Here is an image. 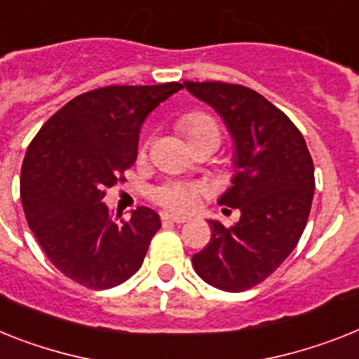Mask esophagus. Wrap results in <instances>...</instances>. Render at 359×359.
Returning <instances> with one entry per match:
<instances>
[{
  "label": "esophagus",
  "instance_id": "34e87169",
  "mask_svg": "<svg viewBox=\"0 0 359 359\" xmlns=\"http://www.w3.org/2000/svg\"><path fill=\"white\" fill-rule=\"evenodd\" d=\"M161 220L163 222H172V224H185V222H189V216L172 215V212H163Z\"/></svg>",
  "mask_w": 359,
  "mask_h": 359
}]
</instances>
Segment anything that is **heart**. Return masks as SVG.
I'll return each instance as SVG.
<instances>
[{
	"instance_id": "obj_1",
	"label": "heart",
	"mask_w": 359,
	"mask_h": 359,
	"mask_svg": "<svg viewBox=\"0 0 359 359\" xmlns=\"http://www.w3.org/2000/svg\"><path fill=\"white\" fill-rule=\"evenodd\" d=\"M182 133L185 135L189 147L198 141H212V143H220V132L215 121L205 114L194 111V114L185 115L180 123H177ZM201 196V187L196 183H183V182H168L163 183L154 191V198L168 207V209H176V211H189L196 205Z\"/></svg>"
}]
</instances>
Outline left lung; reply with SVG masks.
Masks as SVG:
<instances>
[{
  "label": "left lung",
  "mask_w": 359,
  "mask_h": 359,
  "mask_svg": "<svg viewBox=\"0 0 359 359\" xmlns=\"http://www.w3.org/2000/svg\"><path fill=\"white\" fill-rule=\"evenodd\" d=\"M220 115L233 141L231 187L220 205L240 211L233 227L209 220L211 242L194 271L224 292L262 283L295 250L312 207L313 163L295 124L257 91L226 82H183Z\"/></svg>",
  "instance_id": "obj_1"
}]
</instances>
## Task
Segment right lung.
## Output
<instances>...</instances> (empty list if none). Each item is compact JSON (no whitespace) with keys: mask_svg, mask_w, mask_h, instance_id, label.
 Listing matches in <instances>:
<instances>
[{"mask_svg":"<svg viewBox=\"0 0 359 359\" xmlns=\"http://www.w3.org/2000/svg\"><path fill=\"white\" fill-rule=\"evenodd\" d=\"M183 84L108 86L62 106L29 144L20 194L27 224L56 269L86 288L108 290L143 264L161 218L137 207L111 216L104 189L137 159L139 132Z\"/></svg>","mask_w":359,"mask_h":359,"instance_id":"obj_1","label":"right lung"}]
</instances>
